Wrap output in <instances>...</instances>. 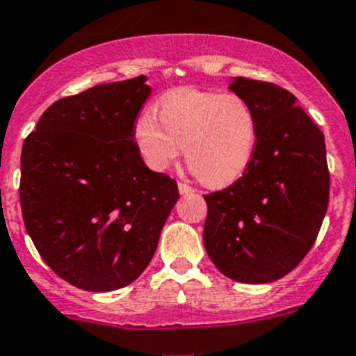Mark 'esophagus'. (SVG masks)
Returning a JSON list of instances; mask_svg holds the SVG:
<instances>
[{
	"mask_svg": "<svg viewBox=\"0 0 356 356\" xmlns=\"http://www.w3.org/2000/svg\"><path fill=\"white\" fill-rule=\"evenodd\" d=\"M179 193H181V195H191V193H195V188H191V186L186 184V182H179Z\"/></svg>",
	"mask_w": 356,
	"mask_h": 356,
	"instance_id": "1",
	"label": "esophagus"
}]
</instances>
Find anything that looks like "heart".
Listing matches in <instances>:
<instances>
[{
    "mask_svg": "<svg viewBox=\"0 0 356 356\" xmlns=\"http://www.w3.org/2000/svg\"><path fill=\"white\" fill-rule=\"evenodd\" d=\"M154 113L134 125V139L144 163L165 172L184 156L205 186L220 188L240 179L254 156L257 120L236 94L177 90L165 95Z\"/></svg>",
    "mask_w": 356,
    "mask_h": 356,
    "instance_id": "obj_1",
    "label": "heart"
}]
</instances>
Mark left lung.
<instances>
[{"instance_id":"1","label":"left lung","mask_w":356,"mask_h":356,"mask_svg":"<svg viewBox=\"0 0 356 356\" xmlns=\"http://www.w3.org/2000/svg\"><path fill=\"white\" fill-rule=\"evenodd\" d=\"M229 90L254 109L257 144L240 179L203 196V243L227 278L270 284L291 273L318 236L330 189L325 139L282 86L236 78Z\"/></svg>"}]
</instances>
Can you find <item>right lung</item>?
I'll use <instances>...</instances> for the list:
<instances>
[{"label":"right lung","mask_w":356,"mask_h":356,"mask_svg":"<svg viewBox=\"0 0 356 356\" xmlns=\"http://www.w3.org/2000/svg\"><path fill=\"white\" fill-rule=\"evenodd\" d=\"M146 76L102 83L54 102L20 156V207L43 261L74 287L109 292L153 259L177 182L146 167L134 125Z\"/></svg>","instance_id":"1"}]
</instances>
